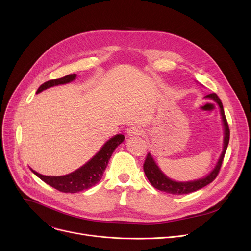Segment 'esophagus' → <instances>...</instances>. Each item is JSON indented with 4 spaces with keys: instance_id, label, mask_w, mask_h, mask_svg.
<instances>
[{
    "instance_id": "obj_1",
    "label": "esophagus",
    "mask_w": 251,
    "mask_h": 251,
    "mask_svg": "<svg viewBox=\"0 0 251 251\" xmlns=\"http://www.w3.org/2000/svg\"><path fill=\"white\" fill-rule=\"evenodd\" d=\"M129 135H141L143 133V129L138 125H132L127 129Z\"/></svg>"
}]
</instances>
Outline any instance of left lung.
<instances>
[{
	"instance_id": "obj_1",
	"label": "left lung",
	"mask_w": 251,
	"mask_h": 251,
	"mask_svg": "<svg viewBox=\"0 0 251 251\" xmlns=\"http://www.w3.org/2000/svg\"><path fill=\"white\" fill-rule=\"evenodd\" d=\"M205 98L214 100L219 104L222 119H223V123H224V129H225L224 149H223V152L220 156L216 168L212 171V172H210V174H208L206 177H204L202 179L190 181V182H176V181L169 179L167 176H165L162 173V171L159 169V167H157L156 164L153 162V159L151 157V153H148V155L146 157V161H144V164H143V170H144V173H146V176L148 177L151 185L154 188H156L157 190H161V191L171 193V194H186V193L194 192L196 190H199V189L208 185L209 183H212L217 178V176L220 172V169L222 167L224 156H225V153H226V151L228 148V144H229L230 129H229V125H228L227 119L225 116V112H224L223 103H222L220 98L216 94H209Z\"/></svg>"
}]
</instances>
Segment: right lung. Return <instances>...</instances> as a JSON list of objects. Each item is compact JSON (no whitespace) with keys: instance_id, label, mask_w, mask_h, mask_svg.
I'll return each instance as SVG.
<instances>
[{"instance_id":"add662e5","label":"right lung","mask_w":251,"mask_h":251,"mask_svg":"<svg viewBox=\"0 0 251 251\" xmlns=\"http://www.w3.org/2000/svg\"><path fill=\"white\" fill-rule=\"evenodd\" d=\"M76 74H69L67 76H64L59 79H51L45 83H43L38 87L36 94L47 89L50 86L59 85L68 83L74 80ZM124 135L118 134L105 142L104 146L101 150L94 156L92 159L87 162L84 166L79 168L74 172L65 175V176H44L42 174H38L35 171L31 170L32 172L39 178L42 179L45 183L49 184L50 186L54 187L55 189L65 192V193H76L79 191H82L88 189L101 179L102 174L104 172L105 168L108 166L110 157L112 156L116 148L124 141Z\"/></svg>"}]
</instances>
